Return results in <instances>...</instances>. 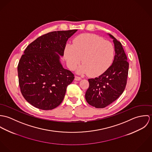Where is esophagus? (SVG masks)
I'll return each mask as SVG.
<instances>
[{"label": "esophagus", "instance_id": "34e87169", "mask_svg": "<svg viewBox=\"0 0 152 152\" xmlns=\"http://www.w3.org/2000/svg\"><path fill=\"white\" fill-rule=\"evenodd\" d=\"M81 80V78L80 77L77 76V75L75 76V81H80V80Z\"/></svg>", "mask_w": 152, "mask_h": 152}]
</instances>
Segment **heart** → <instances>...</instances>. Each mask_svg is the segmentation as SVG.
I'll return each instance as SVG.
<instances>
[{
  "mask_svg": "<svg viewBox=\"0 0 152 152\" xmlns=\"http://www.w3.org/2000/svg\"><path fill=\"white\" fill-rule=\"evenodd\" d=\"M115 55L113 45L108 41L94 34H82L77 36L72 45L66 44L64 56L69 68L74 69L81 61L78 73L91 76L105 72L112 64Z\"/></svg>",
  "mask_w": 152,
  "mask_h": 152,
  "instance_id": "heart-1",
  "label": "heart"
}]
</instances>
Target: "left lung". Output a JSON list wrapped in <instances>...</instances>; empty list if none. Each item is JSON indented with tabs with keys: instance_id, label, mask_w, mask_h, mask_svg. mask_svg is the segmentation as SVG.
Segmentation results:
<instances>
[{
	"instance_id": "1",
	"label": "left lung",
	"mask_w": 152,
	"mask_h": 152,
	"mask_svg": "<svg viewBox=\"0 0 152 152\" xmlns=\"http://www.w3.org/2000/svg\"><path fill=\"white\" fill-rule=\"evenodd\" d=\"M109 35L115 45L113 63L98 77L88 79L89 86L86 93L87 102L96 108H104L116 100L127 83L129 63L126 55L121 42Z\"/></svg>"
}]
</instances>
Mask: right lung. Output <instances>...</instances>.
<instances>
[{
  "label": "right lung",
  "mask_w": 152,
  "mask_h": 152,
  "mask_svg": "<svg viewBox=\"0 0 152 152\" xmlns=\"http://www.w3.org/2000/svg\"><path fill=\"white\" fill-rule=\"evenodd\" d=\"M77 30L55 31L28 45L18 66L19 84L24 99L42 110H51L62 102L74 74L60 62L66 42Z\"/></svg>",
  "instance_id": "1"
}]
</instances>
